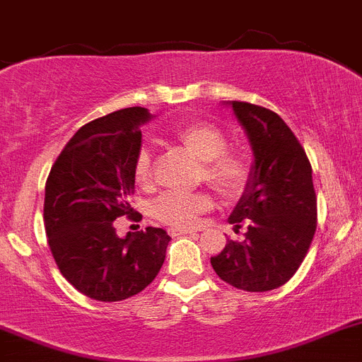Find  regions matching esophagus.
I'll list each match as a JSON object with an SVG mask.
<instances>
[{"mask_svg": "<svg viewBox=\"0 0 362 362\" xmlns=\"http://www.w3.org/2000/svg\"><path fill=\"white\" fill-rule=\"evenodd\" d=\"M171 236H184V234H194L197 233V229H177V227H173V229L168 230Z\"/></svg>", "mask_w": 362, "mask_h": 362, "instance_id": "obj_1", "label": "esophagus"}]
</instances>
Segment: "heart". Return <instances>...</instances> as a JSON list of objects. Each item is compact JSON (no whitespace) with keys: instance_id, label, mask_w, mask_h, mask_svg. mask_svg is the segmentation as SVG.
I'll return each instance as SVG.
<instances>
[{"instance_id":"heart-1","label":"heart","mask_w":362,"mask_h":362,"mask_svg":"<svg viewBox=\"0 0 362 362\" xmlns=\"http://www.w3.org/2000/svg\"><path fill=\"white\" fill-rule=\"evenodd\" d=\"M171 141L182 146L200 162L198 180L214 189L223 198H236L243 193L252 177V162L242 149H229L227 135L211 122H187L171 132ZM135 182L148 187L153 180V157L149 149L136 153L133 165ZM213 200L207 193H164L151 204L153 216L165 226L185 229L211 211Z\"/></svg>"}]
</instances>
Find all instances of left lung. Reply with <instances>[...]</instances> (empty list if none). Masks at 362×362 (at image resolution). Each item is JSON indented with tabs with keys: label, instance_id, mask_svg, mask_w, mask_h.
<instances>
[{
	"label": "left lung",
	"instance_id": "8db88e82",
	"mask_svg": "<svg viewBox=\"0 0 362 362\" xmlns=\"http://www.w3.org/2000/svg\"><path fill=\"white\" fill-rule=\"evenodd\" d=\"M254 151L252 177L229 221L245 240H227L211 258L214 272L247 292L285 285L307 256L317 227L312 165L285 120L263 106L230 103Z\"/></svg>",
	"mask_w": 362,
	"mask_h": 362
}]
</instances>
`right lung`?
Listing matches in <instances>:
<instances>
[{
	"mask_svg": "<svg viewBox=\"0 0 362 362\" xmlns=\"http://www.w3.org/2000/svg\"><path fill=\"white\" fill-rule=\"evenodd\" d=\"M151 119L141 106L108 113L71 136L45 185V230L57 269L81 294L122 301L157 278L171 238L146 227L119 238L113 221L133 214L141 126ZM136 220L141 214L136 213Z\"/></svg>",
	"mask_w": 362,
	"mask_h": 362,
	"instance_id": "obj_1",
	"label": "right lung"
}]
</instances>
